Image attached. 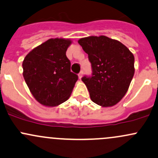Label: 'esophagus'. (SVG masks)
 <instances>
[{"instance_id": "obj_1", "label": "esophagus", "mask_w": 158, "mask_h": 158, "mask_svg": "<svg viewBox=\"0 0 158 158\" xmlns=\"http://www.w3.org/2000/svg\"><path fill=\"white\" fill-rule=\"evenodd\" d=\"M82 76H83V71H81V72L79 73V79H82Z\"/></svg>"}]
</instances>
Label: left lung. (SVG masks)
<instances>
[{
	"label": "left lung",
	"instance_id": "obj_1",
	"mask_svg": "<svg viewBox=\"0 0 158 158\" xmlns=\"http://www.w3.org/2000/svg\"><path fill=\"white\" fill-rule=\"evenodd\" d=\"M78 42L92 64V76L82 78L92 101L104 107L117 104L133 78V54L119 41L104 35L82 38Z\"/></svg>",
	"mask_w": 158,
	"mask_h": 158
}]
</instances>
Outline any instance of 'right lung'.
<instances>
[{"label":"right lung","mask_w":158,"mask_h":158,"mask_svg":"<svg viewBox=\"0 0 158 158\" xmlns=\"http://www.w3.org/2000/svg\"><path fill=\"white\" fill-rule=\"evenodd\" d=\"M71 43L69 39H48L31 51L23 60L25 81L42 105H59L73 92L78 76L70 71V61L66 55Z\"/></svg>","instance_id":"obj_1"}]
</instances>
